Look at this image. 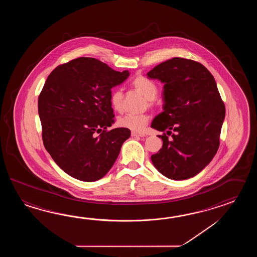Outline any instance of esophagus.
<instances>
[{
  "instance_id": "1",
  "label": "esophagus",
  "mask_w": 257,
  "mask_h": 257,
  "mask_svg": "<svg viewBox=\"0 0 257 257\" xmlns=\"http://www.w3.org/2000/svg\"><path fill=\"white\" fill-rule=\"evenodd\" d=\"M131 136L132 137H144L145 135L143 133H140V132H135V131H132L131 132Z\"/></svg>"
}]
</instances>
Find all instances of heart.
<instances>
[{
  "label": "heart",
  "mask_w": 257,
  "mask_h": 257,
  "mask_svg": "<svg viewBox=\"0 0 257 257\" xmlns=\"http://www.w3.org/2000/svg\"><path fill=\"white\" fill-rule=\"evenodd\" d=\"M131 85L136 89L138 92L148 100V104L152 105V100L156 97L158 93V88L154 82L143 76L134 78L131 82ZM124 93L120 89H115L110 95V103L115 111H121L123 108ZM148 115L145 114H126L118 118V126L125 127L132 131H141L147 125Z\"/></svg>",
  "instance_id": "1"
}]
</instances>
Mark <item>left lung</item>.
<instances>
[{"mask_svg": "<svg viewBox=\"0 0 257 257\" xmlns=\"http://www.w3.org/2000/svg\"><path fill=\"white\" fill-rule=\"evenodd\" d=\"M149 79L164 83V111L156 115L152 127L166 131L163 147L152 155L162 175L172 180H186L197 175L217 153L225 117V106L212 74L201 63L173 58L155 66Z\"/></svg>", "mask_w": 257, "mask_h": 257, "instance_id": "1", "label": "left lung"}]
</instances>
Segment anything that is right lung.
<instances>
[{
  "label": "right lung",
  "mask_w": 257,
  "mask_h": 257,
  "mask_svg": "<svg viewBox=\"0 0 257 257\" xmlns=\"http://www.w3.org/2000/svg\"><path fill=\"white\" fill-rule=\"evenodd\" d=\"M128 76V71L82 57L58 66L48 77L38 104L44 146L71 177L84 182L104 177L131 137L125 127L106 131L115 122L111 89Z\"/></svg>",
  "instance_id": "add662e5"
}]
</instances>
